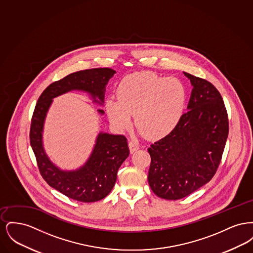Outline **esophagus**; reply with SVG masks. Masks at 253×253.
I'll return each mask as SVG.
<instances>
[{
	"instance_id": "1",
	"label": "esophagus",
	"mask_w": 253,
	"mask_h": 253,
	"mask_svg": "<svg viewBox=\"0 0 253 253\" xmlns=\"http://www.w3.org/2000/svg\"><path fill=\"white\" fill-rule=\"evenodd\" d=\"M129 148H130V152L132 154L133 152H135L139 149V145L134 140H130L129 141Z\"/></svg>"
}]
</instances>
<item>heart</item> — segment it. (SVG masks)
Listing matches in <instances>:
<instances>
[{"label":"heart","mask_w":253,"mask_h":253,"mask_svg":"<svg viewBox=\"0 0 253 253\" xmlns=\"http://www.w3.org/2000/svg\"><path fill=\"white\" fill-rule=\"evenodd\" d=\"M118 100L110 98L106 110L120 129L134 123L149 138H160L171 132L180 121L187 89L180 80L139 73L126 77L118 88Z\"/></svg>","instance_id":"obj_1"}]
</instances>
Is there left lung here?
I'll return each mask as SVG.
<instances>
[{"mask_svg": "<svg viewBox=\"0 0 253 253\" xmlns=\"http://www.w3.org/2000/svg\"><path fill=\"white\" fill-rule=\"evenodd\" d=\"M188 111L175 128L148 148V181L158 197L178 200L214 176L229 134V119L221 94L210 82L193 76Z\"/></svg>", "mask_w": 253, "mask_h": 253, "instance_id": "left-lung-1", "label": "left lung"}]
</instances>
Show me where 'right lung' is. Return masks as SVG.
<instances>
[{
	"mask_svg": "<svg viewBox=\"0 0 253 253\" xmlns=\"http://www.w3.org/2000/svg\"><path fill=\"white\" fill-rule=\"evenodd\" d=\"M115 73L111 68H93L72 73L47 86L39 97L33 112L29 136L41 175L50 187L80 202L101 200L112 191L118 170L130 153L127 138L121 134L100 132L84 166L77 170L64 171L57 168L44 153L42 140L43 122L52 98L71 90L88 92L95 102L102 104L105 86ZM96 97L100 102L97 101ZM98 112L104 114L102 110Z\"/></svg>",
	"mask_w": 253,
	"mask_h": 253,
	"instance_id": "obj_1",
	"label": "right lung"
}]
</instances>
